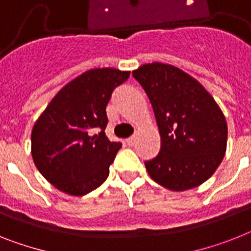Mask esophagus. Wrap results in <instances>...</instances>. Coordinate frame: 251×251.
Returning <instances> with one entry per match:
<instances>
[{"label": "esophagus", "instance_id": "34e87169", "mask_svg": "<svg viewBox=\"0 0 251 251\" xmlns=\"http://www.w3.org/2000/svg\"><path fill=\"white\" fill-rule=\"evenodd\" d=\"M135 140H136V136L132 135V136H130L127 140H126V143H127L129 145H134V144H135Z\"/></svg>", "mask_w": 251, "mask_h": 251}]
</instances>
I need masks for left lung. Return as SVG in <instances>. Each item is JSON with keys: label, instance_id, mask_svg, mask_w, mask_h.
I'll use <instances>...</instances> for the list:
<instances>
[{"label": "left lung", "instance_id": "1", "mask_svg": "<svg viewBox=\"0 0 251 251\" xmlns=\"http://www.w3.org/2000/svg\"><path fill=\"white\" fill-rule=\"evenodd\" d=\"M154 111L161 151L144 162L153 180L184 191L207 181L227 148V122L213 97L198 80L168 64H145L132 71Z\"/></svg>", "mask_w": 251, "mask_h": 251}]
</instances>
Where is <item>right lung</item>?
I'll list each match as a JSON object with an SVG mask.
<instances>
[{
	"label": "right lung",
	"mask_w": 251,
	"mask_h": 251,
	"mask_svg": "<svg viewBox=\"0 0 251 251\" xmlns=\"http://www.w3.org/2000/svg\"><path fill=\"white\" fill-rule=\"evenodd\" d=\"M130 71L92 69L53 97L31 130V155L38 171L56 189L81 197L106 181L121 143L106 136V107Z\"/></svg>",
	"instance_id": "obj_1"
}]
</instances>
